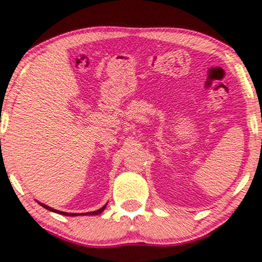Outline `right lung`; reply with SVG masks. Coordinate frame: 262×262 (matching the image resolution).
Instances as JSON below:
<instances>
[{
    "mask_svg": "<svg viewBox=\"0 0 262 262\" xmlns=\"http://www.w3.org/2000/svg\"><path fill=\"white\" fill-rule=\"evenodd\" d=\"M38 204H40L41 206H43L45 209L50 210V211L57 212V214H62V215H66V216H75V215H82V214H70V212H63V211H58V210H56V209H52V208H50V206H47V205L42 204V203H38ZM105 206H106V204H105L104 206H102V208L99 209V210H96V211H92V212H85V214H83V215H98V214H101V212L103 211V210L105 209Z\"/></svg>",
    "mask_w": 262,
    "mask_h": 262,
    "instance_id": "1",
    "label": "right lung"
}]
</instances>
